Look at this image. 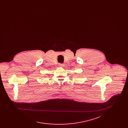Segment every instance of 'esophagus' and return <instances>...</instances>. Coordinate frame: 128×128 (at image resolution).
I'll return each mask as SVG.
<instances>
[{"mask_svg": "<svg viewBox=\"0 0 128 128\" xmlns=\"http://www.w3.org/2000/svg\"><path fill=\"white\" fill-rule=\"evenodd\" d=\"M64 64H59V67H64Z\"/></svg>", "mask_w": 128, "mask_h": 128, "instance_id": "esophagus-1", "label": "esophagus"}]
</instances>
